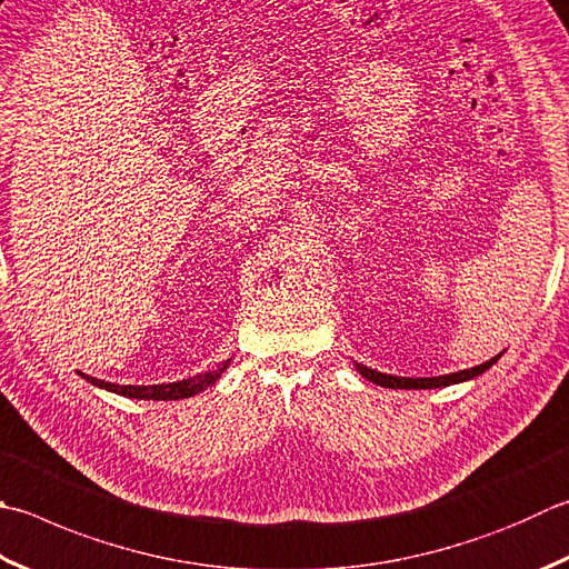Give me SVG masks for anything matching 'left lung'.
Wrapping results in <instances>:
<instances>
[{
  "mask_svg": "<svg viewBox=\"0 0 569 569\" xmlns=\"http://www.w3.org/2000/svg\"><path fill=\"white\" fill-rule=\"evenodd\" d=\"M502 353L498 357L488 359L486 363H478L473 369H463V371H456V373H446V377H431V379H409V377H391V373H381V371H373L369 367H363V363L353 361V367L361 373L363 379L383 386V389H441V386H453V383H463L480 377V373H486L492 363H496Z\"/></svg>",
  "mask_w": 569,
  "mask_h": 569,
  "instance_id": "1",
  "label": "left lung"
}]
</instances>
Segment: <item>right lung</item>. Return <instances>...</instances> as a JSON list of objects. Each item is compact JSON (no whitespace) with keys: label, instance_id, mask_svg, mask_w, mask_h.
Segmentation results:
<instances>
[{"label":"right lung","instance_id":"obj_1","mask_svg":"<svg viewBox=\"0 0 569 569\" xmlns=\"http://www.w3.org/2000/svg\"><path fill=\"white\" fill-rule=\"evenodd\" d=\"M230 367V359L218 363L216 369H208L202 373H196V377H188L183 381H170V383H153V386H121V383H111V381H103V379H96L89 377V373H81L77 371L81 379H86L93 386H99L103 391H111L118 396H126V399H138V401H180V399H190V396H196L200 391H206L208 386L216 383L224 369Z\"/></svg>","mask_w":569,"mask_h":569}]
</instances>
